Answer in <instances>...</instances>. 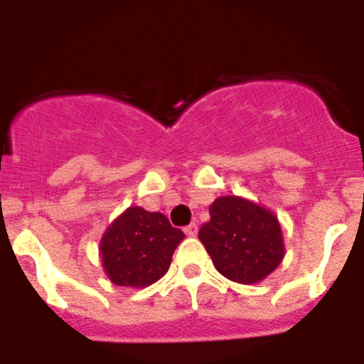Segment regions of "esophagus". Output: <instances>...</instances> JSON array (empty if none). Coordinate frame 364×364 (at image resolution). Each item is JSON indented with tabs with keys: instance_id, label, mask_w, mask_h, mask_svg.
<instances>
[{
	"instance_id": "1",
	"label": "esophagus",
	"mask_w": 364,
	"mask_h": 364,
	"mask_svg": "<svg viewBox=\"0 0 364 364\" xmlns=\"http://www.w3.org/2000/svg\"><path fill=\"white\" fill-rule=\"evenodd\" d=\"M184 231H186V235H188V237H195V235H197V231H198V226L195 224V222H191L189 226H186Z\"/></svg>"
}]
</instances>
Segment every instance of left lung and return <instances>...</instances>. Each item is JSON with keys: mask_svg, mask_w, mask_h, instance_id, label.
<instances>
[{"mask_svg": "<svg viewBox=\"0 0 364 364\" xmlns=\"http://www.w3.org/2000/svg\"><path fill=\"white\" fill-rule=\"evenodd\" d=\"M210 222L198 239L220 275L240 284H257L284 259L279 218L264 205L230 195L215 198Z\"/></svg>", "mask_w": 364, "mask_h": 364, "instance_id": "8db88e82", "label": "left lung"}]
</instances>
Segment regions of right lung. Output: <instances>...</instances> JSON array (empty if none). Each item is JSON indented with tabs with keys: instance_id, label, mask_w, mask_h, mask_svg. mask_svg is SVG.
I'll return each instance as SVG.
<instances>
[{
	"instance_id": "add662e5",
	"label": "right lung",
	"mask_w": 364,
	"mask_h": 364,
	"mask_svg": "<svg viewBox=\"0 0 364 364\" xmlns=\"http://www.w3.org/2000/svg\"><path fill=\"white\" fill-rule=\"evenodd\" d=\"M184 237L166 215L131 205L109 224L100 240L105 275L117 286H151L166 275Z\"/></svg>"
}]
</instances>
